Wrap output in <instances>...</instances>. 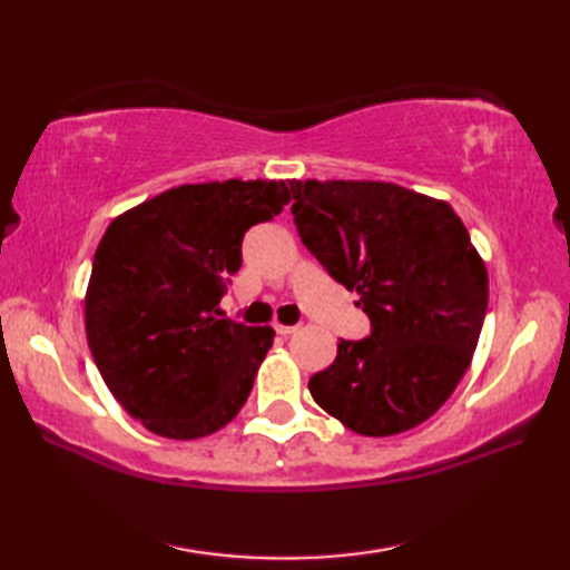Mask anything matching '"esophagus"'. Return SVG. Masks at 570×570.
Instances as JSON below:
<instances>
[{"instance_id": "1", "label": "esophagus", "mask_w": 570, "mask_h": 570, "mask_svg": "<svg viewBox=\"0 0 570 570\" xmlns=\"http://www.w3.org/2000/svg\"><path fill=\"white\" fill-rule=\"evenodd\" d=\"M274 331L278 335H292L296 331V325H284V323H274Z\"/></svg>"}]
</instances>
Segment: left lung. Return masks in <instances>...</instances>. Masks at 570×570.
Segmentation results:
<instances>
[{
    "instance_id": "left-lung-1",
    "label": "left lung",
    "mask_w": 570,
    "mask_h": 570,
    "mask_svg": "<svg viewBox=\"0 0 570 570\" xmlns=\"http://www.w3.org/2000/svg\"><path fill=\"white\" fill-rule=\"evenodd\" d=\"M301 242L370 316L311 396L360 435H394L463 380L488 311V269L445 200L384 180H288Z\"/></svg>"
}]
</instances>
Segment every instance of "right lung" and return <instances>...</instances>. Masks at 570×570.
I'll use <instances>...</instances> for the list:
<instances>
[{
  "mask_svg": "<svg viewBox=\"0 0 570 570\" xmlns=\"http://www.w3.org/2000/svg\"><path fill=\"white\" fill-rule=\"evenodd\" d=\"M288 200L284 180L186 184L105 229L85 333L107 390L144 429L203 439L247 402L274 331L223 318L217 304L242 266V237Z\"/></svg>",
  "mask_w": 570,
  "mask_h": 570,
  "instance_id": "right-lung-1",
  "label": "right lung"
}]
</instances>
